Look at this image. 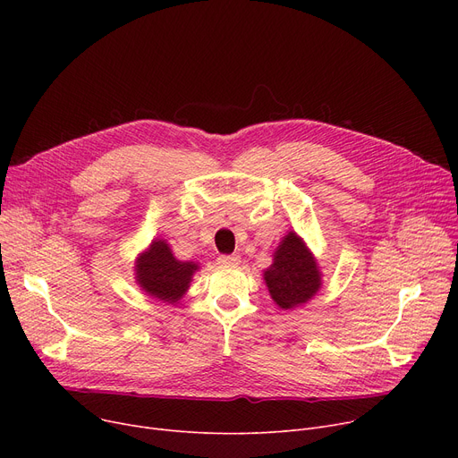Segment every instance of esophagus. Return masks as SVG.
I'll return each instance as SVG.
<instances>
[{"instance_id": "1", "label": "esophagus", "mask_w": 458, "mask_h": 458, "mask_svg": "<svg viewBox=\"0 0 458 458\" xmlns=\"http://www.w3.org/2000/svg\"><path fill=\"white\" fill-rule=\"evenodd\" d=\"M239 261H242V258L235 256V254L221 256L219 258V263H221V266H225V267H235V266H239Z\"/></svg>"}]
</instances>
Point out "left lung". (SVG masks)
Wrapping results in <instances>:
<instances>
[{
    "label": "left lung",
    "mask_w": 458,
    "mask_h": 458,
    "mask_svg": "<svg viewBox=\"0 0 458 458\" xmlns=\"http://www.w3.org/2000/svg\"><path fill=\"white\" fill-rule=\"evenodd\" d=\"M271 299L282 308L292 310L306 304L321 287L318 259L295 233L287 232L275 249L273 266L263 273Z\"/></svg>",
    "instance_id": "8db88e82"
}]
</instances>
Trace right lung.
Listing matches in <instances>:
<instances>
[{"label":"right lung","mask_w":458,"mask_h":458,"mask_svg":"<svg viewBox=\"0 0 458 458\" xmlns=\"http://www.w3.org/2000/svg\"><path fill=\"white\" fill-rule=\"evenodd\" d=\"M197 271L195 261L176 259L165 239H154L135 261V280L140 290L168 304H176L185 295Z\"/></svg>","instance_id":"obj_1"}]
</instances>
